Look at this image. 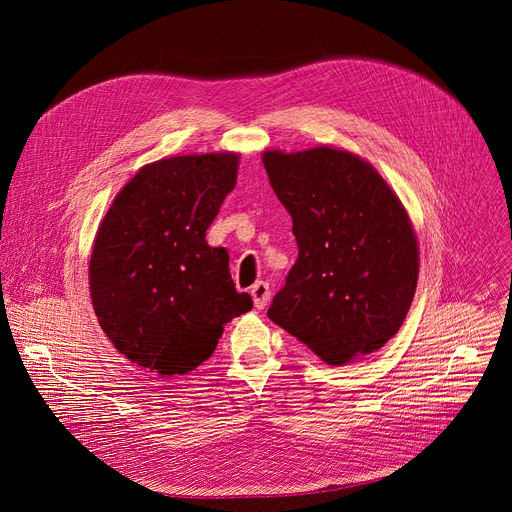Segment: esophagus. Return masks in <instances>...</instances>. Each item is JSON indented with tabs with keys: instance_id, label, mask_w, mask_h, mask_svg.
Segmentation results:
<instances>
[{
	"instance_id": "1",
	"label": "esophagus",
	"mask_w": 512,
	"mask_h": 512,
	"mask_svg": "<svg viewBox=\"0 0 512 512\" xmlns=\"http://www.w3.org/2000/svg\"><path fill=\"white\" fill-rule=\"evenodd\" d=\"M251 297H253V301H255V307H257V309H263L267 303H270V297H272L270 284H267V282H257V284H253Z\"/></svg>"
}]
</instances>
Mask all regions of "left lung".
I'll list each match as a JSON object with an SVG mask.
<instances>
[{"label": "left lung", "instance_id": "8db88e82", "mask_svg": "<svg viewBox=\"0 0 512 512\" xmlns=\"http://www.w3.org/2000/svg\"><path fill=\"white\" fill-rule=\"evenodd\" d=\"M263 166L299 247L267 317L330 365L378 351L417 288L405 207L367 161L340 149L265 151Z\"/></svg>", "mask_w": 512, "mask_h": 512}]
</instances>
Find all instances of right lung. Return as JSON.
I'll use <instances>...</instances> for the list:
<instances>
[{
	"label": "right lung",
	"mask_w": 512,
	"mask_h": 512,
	"mask_svg": "<svg viewBox=\"0 0 512 512\" xmlns=\"http://www.w3.org/2000/svg\"><path fill=\"white\" fill-rule=\"evenodd\" d=\"M236 168L234 153L155 161L101 222L89 263L95 313L116 351L153 373L193 371L228 321L253 309L234 288L228 251L205 240Z\"/></svg>",
	"instance_id": "right-lung-1"
}]
</instances>
